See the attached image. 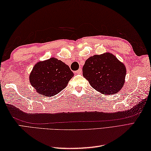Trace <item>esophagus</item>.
<instances>
[{
  "label": "esophagus",
  "instance_id": "1",
  "mask_svg": "<svg viewBox=\"0 0 151 151\" xmlns=\"http://www.w3.org/2000/svg\"><path fill=\"white\" fill-rule=\"evenodd\" d=\"M82 69H79L78 70H76V71L75 72L76 74H81L82 73Z\"/></svg>",
  "mask_w": 151,
  "mask_h": 151
}]
</instances>
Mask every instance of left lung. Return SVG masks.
<instances>
[{
    "label": "left lung",
    "instance_id": "obj_1",
    "mask_svg": "<svg viewBox=\"0 0 151 151\" xmlns=\"http://www.w3.org/2000/svg\"><path fill=\"white\" fill-rule=\"evenodd\" d=\"M82 71L91 87L105 95L119 91L124 84L127 74L124 64L110 52L89 57Z\"/></svg>",
    "mask_w": 151,
    "mask_h": 151
}]
</instances>
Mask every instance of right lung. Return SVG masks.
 Segmentation results:
<instances>
[{"label": "right lung", "instance_id": "right-lung-1", "mask_svg": "<svg viewBox=\"0 0 151 151\" xmlns=\"http://www.w3.org/2000/svg\"><path fill=\"white\" fill-rule=\"evenodd\" d=\"M73 76L74 73L65 63L55 58H50L35 64L29 80L38 94L43 97H52L65 88Z\"/></svg>", "mask_w": 151, "mask_h": 151}]
</instances>
